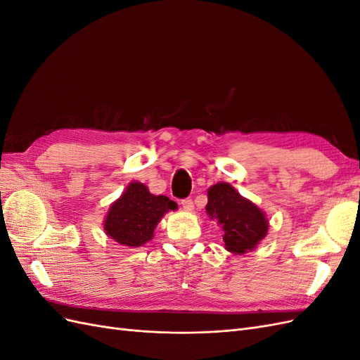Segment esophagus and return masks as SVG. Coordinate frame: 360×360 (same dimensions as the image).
I'll use <instances>...</instances> for the list:
<instances>
[{
    "label": "esophagus",
    "mask_w": 360,
    "mask_h": 360,
    "mask_svg": "<svg viewBox=\"0 0 360 360\" xmlns=\"http://www.w3.org/2000/svg\"><path fill=\"white\" fill-rule=\"evenodd\" d=\"M181 207H183V210L184 212H192L193 210V201L192 200H189V198H186V200H181Z\"/></svg>",
    "instance_id": "1"
}]
</instances>
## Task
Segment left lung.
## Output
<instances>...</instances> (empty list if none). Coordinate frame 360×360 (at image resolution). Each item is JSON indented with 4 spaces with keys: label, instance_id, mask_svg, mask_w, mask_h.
<instances>
[{
    "label": "left lung",
    "instance_id": "1",
    "mask_svg": "<svg viewBox=\"0 0 360 360\" xmlns=\"http://www.w3.org/2000/svg\"><path fill=\"white\" fill-rule=\"evenodd\" d=\"M205 213L222 230L225 249L236 255L252 252L269 231L266 213L242 197L230 183L219 181L207 191Z\"/></svg>",
    "mask_w": 360,
    "mask_h": 360
}]
</instances>
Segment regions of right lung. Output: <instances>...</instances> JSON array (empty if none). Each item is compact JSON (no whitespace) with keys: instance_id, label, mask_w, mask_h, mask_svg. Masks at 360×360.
Wrapping results in <instances>:
<instances>
[{"instance_id":"1","label":"right lung","mask_w":360,"mask_h":360,"mask_svg":"<svg viewBox=\"0 0 360 360\" xmlns=\"http://www.w3.org/2000/svg\"><path fill=\"white\" fill-rule=\"evenodd\" d=\"M169 210H177V204L153 195L144 183L130 181L108 210L103 230L118 245L139 248L153 238L155 228Z\"/></svg>"}]
</instances>
